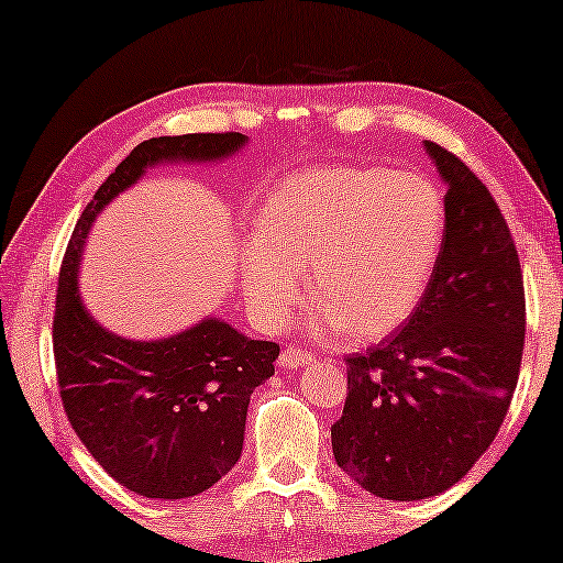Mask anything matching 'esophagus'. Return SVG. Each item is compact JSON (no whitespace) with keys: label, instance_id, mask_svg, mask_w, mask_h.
Here are the masks:
<instances>
[{"label":"esophagus","instance_id":"34e87169","mask_svg":"<svg viewBox=\"0 0 563 563\" xmlns=\"http://www.w3.org/2000/svg\"><path fill=\"white\" fill-rule=\"evenodd\" d=\"M309 362H311V354L303 352V349H299V346H287L279 354V366H284V368H297V366H303Z\"/></svg>","mask_w":563,"mask_h":563}]
</instances>
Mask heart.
Instances as JSON below:
<instances>
[{
	"label": "heart",
	"mask_w": 563,
	"mask_h": 563,
	"mask_svg": "<svg viewBox=\"0 0 563 563\" xmlns=\"http://www.w3.org/2000/svg\"><path fill=\"white\" fill-rule=\"evenodd\" d=\"M260 242L242 256L246 303L284 327L301 299H317L309 329L379 342L404 327L427 294L446 236V201L419 172L324 167L284 179L256 214Z\"/></svg>",
	"instance_id": "obj_1"
}]
</instances>
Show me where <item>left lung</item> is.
Masks as SVG:
<instances>
[{
    "label": "left lung",
    "mask_w": 563,
    "mask_h": 563,
    "mask_svg": "<svg viewBox=\"0 0 563 563\" xmlns=\"http://www.w3.org/2000/svg\"><path fill=\"white\" fill-rule=\"evenodd\" d=\"M423 146L446 184L444 249L404 329L346 356L349 394L331 427L336 464L389 501L439 496L492 446L527 331L521 264L501 209L456 154Z\"/></svg>",
    "instance_id": "1"
}]
</instances>
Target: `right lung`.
I'll return each instance as SVG.
<instances>
[{"label":"right lung","mask_w":563,"mask_h":563,"mask_svg":"<svg viewBox=\"0 0 563 563\" xmlns=\"http://www.w3.org/2000/svg\"><path fill=\"white\" fill-rule=\"evenodd\" d=\"M244 144L239 132L136 144L81 211L62 262L52 342L64 411L99 466L146 499L197 496L239 462L249 399L274 374L279 344L214 317L154 342L112 334L81 303V249L99 211L154 164L219 162Z\"/></svg>","instance_id":"add662e5"}]
</instances>
